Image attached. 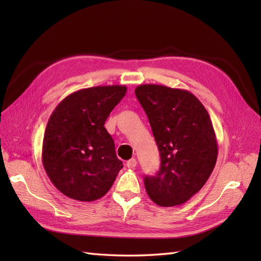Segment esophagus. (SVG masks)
<instances>
[{
	"instance_id": "esophagus-1",
	"label": "esophagus",
	"mask_w": 261,
	"mask_h": 261,
	"mask_svg": "<svg viewBox=\"0 0 261 261\" xmlns=\"http://www.w3.org/2000/svg\"><path fill=\"white\" fill-rule=\"evenodd\" d=\"M136 164H137V161H136V159H130V160H128L127 162H126V167L127 168H129V169H134L136 167Z\"/></svg>"
}]
</instances>
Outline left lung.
<instances>
[{
    "label": "left lung",
    "instance_id": "8db88e82",
    "mask_svg": "<svg viewBox=\"0 0 261 261\" xmlns=\"http://www.w3.org/2000/svg\"><path fill=\"white\" fill-rule=\"evenodd\" d=\"M135 94L151 126L161 164L145 176L148 196L162 207L178 206L202 188L218 158L210 116L192 92L162 85H139Z\"/></svg>",
    "mask_w": 261,
    "mask_h": 261
}]
</instances>
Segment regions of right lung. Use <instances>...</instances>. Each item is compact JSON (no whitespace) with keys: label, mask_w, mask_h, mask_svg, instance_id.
I'll use <instances>...</instances> for the list:
<instances>
[{"label":"right lung","mask_w":261,"mask_h":261,"mask_svg":"<svg viewBox=\"0 0 261 261\" xmlns=\"http://www.w3.org/2000/svg\"><path fill=\"white\" fill-rule=\"evenodd\" d=\"M126 91L120 85L81 89L52 112L44 132L42 163L53 185L69 198H101L123 168L105 123Z\"/></svg>","instance_id":"1"}]
</instances>
